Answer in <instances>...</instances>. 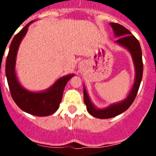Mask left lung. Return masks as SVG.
<instances>
[{"instance_id":"8db88e82","label":"left lung","mask_w":156,"mask_h":156,"mask_svg":"<svg viewBox=\"0 0 156 156\" xmlns=\"http://www.w3.org/2000/svg\"><path fill=\"white\" fill-rule=\"evenodd\" d=\"M110 26L112 28L115 37H118L115 43L122 48H126L131 55L134 65L135 78L133 87L127 97L124 100L110 105L105 108H96V106L90 101V97L83 87V100L87 106V109L90 115L99 119H110L127 110L137 96L143 75L142 53L139 41L136 39L134 36L132 35L131 33L127 29L122 27V25L110 23Z\"/></svg>"}]
</instances>
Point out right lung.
<instances>
[{
    "instance_id": "1",
    "label": "right lung",
    "mask_w": 156,
    "mask_h": 156,
    "mask_svg": "<svg viewBox=\"0 0 156 156\" xmlns=\"http://www.w3.org/2000/svg\"><path fill=\"white\" fill-rule=\"evenodd\" d=\"M34 22L29 23L14 37L7 57L5 73L12 98L19 108L31 115L48 116L59 108L65 87L75 75L72 73L59 78L53 85L43 91H30L20 84L16 72V57L20 43L27 34L29 26Z\"/></svg>"
}]
</instances>
